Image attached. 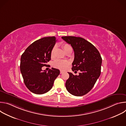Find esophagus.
Segmentation results:
<instances>
[{"mask_svg": "<svg viewBox=\"0 0 126 126\" xmlns=\"http://www.w3.org/2000/svg\"><path fill=\"white\" fill-rule=\"evenodd\" d=\"M63 73H64V72L63 71H62V70H60V74H63Z\"/></svg>", "mask_w": 126, "mask_h": 126, "instance_id": "esophagus-1", "label": "esophagus"}]
</instances>
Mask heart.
I'll use <instances>...</instances> for the list:
<instances>
[{
    "instance_id": "1",
    "label": "heart",
    "mask_w": 126,
    "mask_h": 126,
    "mask_svg": "<svg viewBox=\"0 0 126 126\" xmlns=\"http://www.w3.org/2000/svg\"><path fill=\"white\" fill-rule=\"evenodd\" d=\"M63 49L65 51H66L68 48L72 47L71 45L67 43H65L63 44L62 45ZM56 47L55 46L53 47L51 51V57L52 58L54 56V53L55 51ZM70 62L67 60H60V59H57L55 60L53 63V66L58 68L59 69L61 70H65L66 69L68 66H69Z\"/></svg>"
}]
</instances>
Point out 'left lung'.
<instances>
[{
    "label": "left lung",
    "mask_w": 126,
    "mask_h": 126,
    "mask_svg": "<svg viewBox=\"0 0 126 126\" xmlns=\"http://www.w3.org/2000/svg\"><path fill=\"white\" fill-rule=\"evenodd\" d=\"M62 38L71 44L74 50V60L72 70L81 71L79 75L68 72L69 78L65 83L66 89L74 96H83L92 89L101 74V55L92 44L83 38L63 36Z\"/></svg>",
    "instance_id": "obj_1"
}]
</instances>
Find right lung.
<instances>
[{"label":"right lung","instance_id":"add662e5","mask_svg":"<svg viewBox=\"0 0 126 126\" xmlns=\"http://www.w3.org/2000/svg\"><path fill=\"white\" fill-rule=\"evenodd\" d=\"M57 39L46 37L35 41L22 54L20 59V71L24 82L29 90L36 94H43L52 88L60 71L52 68L48 71L42 70L51 60V51Z\"/></svg>","mask_w":126,"mask_h":126}]
</instances>
